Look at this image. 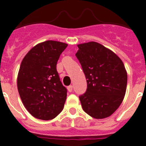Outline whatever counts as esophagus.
<instances>
[{
    "instance_id": "esophagus-1",
    "label": "esophagus",
    "mask_w": 146,
    "mask_h": 146,
    "mask_svg": "<svg viewBox=\"0 0 146 146\" xmlns=\"http://www.w3.org/2000/svg\"><path fill=\"white\" fill-rule=\"evenodd\" d=\"M67 89H68L69 92H72V90H73V86H68V87H67Z\"/></svg>"
}]
</instances>
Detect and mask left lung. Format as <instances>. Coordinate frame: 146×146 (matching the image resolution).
<instances>
[{"instance_id": "left-lung-1", "label": "left lung", "mask_w": 146, "mask_h": 146, "mask_svg": "<svg viewBox=\"0 0 146 146\" xmlns=\"http://www.w3.org/2000/svg\"><path fill=\"white\" fill-rule=\"evenodd\" d=\"M76 56L87 81V91L80 96L85 112L96 119L110 116L121 105L127 86V72L116 54L101 44H77Z\"/></svg>"}]
</instances>
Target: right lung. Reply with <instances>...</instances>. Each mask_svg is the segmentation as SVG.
I'll return each mask as SVG.
<instances>
[{
    "instance_id": "obj_1",
    "label": "right lung",
    "mask_w": 146,
    "mask_h": 146,
    "mask_svg": "<svg viewBox=\"0 0 146 146\" xmlns=\"http://www.w3.org/2000/svg\"><path fill=\"white\" fill-rule=\"evenodd\" d=\"M68 44L48 40L37 44L25 55L17 75V89L23 105L34 118L48 121L63 110L66 88L56 64Z\"/></svg>"
}]
</instances>
